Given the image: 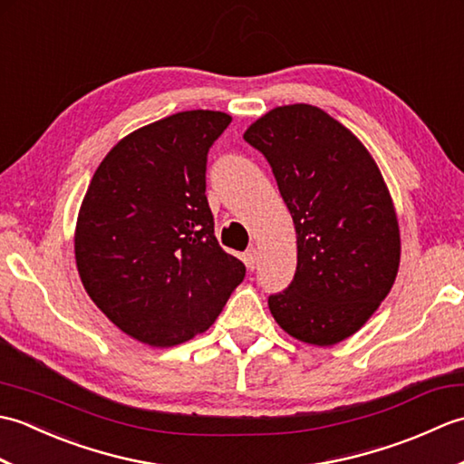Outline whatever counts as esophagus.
Returning a JSON list of instances; mask_svg holds the SVG:
<instances>
[{"label":"esophagus","mask_w":464,"mask_h":464,"mask_svg":"<svg viewBox=\"0 0 464 464\" xmlns=\"http://www.w3.org/2000/svg\"><path fill=\"white\" fill-rule=\"evenodd\" d=\"M243 261H245V265H247V269H249V271H253V269H255V265H257V251H255L253 247H251L249 251H245V255H243Z\"/></svg>","instance_id":"1"}]
</instances>
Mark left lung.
<instances>
[{"label":"left lung","mask_w":464,"mask_h":464,"mask_svg":"<svg viewBox=\"0 0 464 464\" xmlns=\"http://www.w3.org/2000/svg\"><path fill=\"white\" fill-rule=\"evenodd\" d=\"M243 140L269 161L297 231V271L269 295L275 321L319 347L357 333L395 283V207L371 153L314 105L275 107Z\"/></svg>","instance_id":"obj_1"}]
</instances>
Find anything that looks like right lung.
Returning a JSON list of instances; mask_svg holds the SVG:
<instances>
[{
  "mask_svg": "<svg viewBox=\"0 0 464 464\" xmlns=\"http://www.w3.org/2000/svg\"><path fill=\"white\" fill-rule=\"evenodd\" d=\"M231 115L193 110L130 133L105 155L75 227V263L105 317L151 347L211 327L245 277L215 239L207 153Z\"/></svg>",
  "mask_w": 464,
  "mask_h": 464,
  "instance_id": "right-lung-1",
  "label": "right lung"
}]
</instances>
